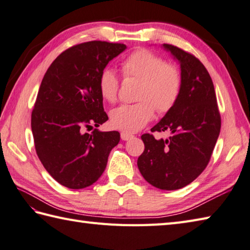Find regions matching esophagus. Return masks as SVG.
Wrapping results in <instances>:
<instances>
[{
    "label": "esophagus",
    "instance_id": "obj_1",
    "mask_svg": "<svg viewBox=\"0 0 250 250\" xmlns=\"http://www.w3.org/2000/svg\"><path fill=\"white\" fill-rule=\"evenodd\" d=\"M133 135L130 134V133H125V132H121V140L122 141H129L131 140Z\"/></svg>",
    "mask_w": 250,
    "mask_h": 250
}]
</instances>
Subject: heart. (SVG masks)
Segmentation results:
<instances>
[{"label": "heart", "instance_id": "heart-1", "mask_svg": "<svg viewBox=\"0 0 250 250\" xmlns=\"http://www.w3.org/2000/svg\"><path fill=\"white\" fill-rule=\"evenodd\" d=\"M125 77L141 81L135 104H122L110 111V125L114 129L133 133L149 122L155 115L167 113L176 104L182 90V75L178 68L167 63L160 56L150 50L139 49L132 52L121 64ZM99 91L107 102H114L119 89L116 73L106 67L100 73Z\"/></svg>", "mask_w": 250, "mask_h": 250}]
</instances>
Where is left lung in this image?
I'll return each mask as SVG.
<instances>
[{
	"mask_svg": "<svg viewBox=\"0 0 250 250\" xmlns=\"http://www.w3.org/2000/svg\"><path fill=\"white\" fill-rule=\"evenodd\" d=\"M180 64L182 90L174 107L151 129L171 132L167 140L143 134L144 152L137 167L146 182L162 190H176L204 171L218 140L221 118L214 83L202 62L176 46L163 44Z\"/></svg>",
	"mask_w": 250,
	"mask_h": 250,
	"instance_id": "8db88e82",
	"label": "left lung"
}]
</instances>
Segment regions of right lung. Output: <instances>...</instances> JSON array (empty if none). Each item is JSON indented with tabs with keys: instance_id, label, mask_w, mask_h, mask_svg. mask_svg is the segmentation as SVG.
<instances>
[{
	"instance_id": "obj_1",
	"label": "right lung",
	"mask_w": 250,
	"mask_h": 250,
	"mask_svg": "<svg viewBox=\"0 0 250 250\" xmlns=\"http://www.w3.org/2000/svg\"><path fill=\"white\" fill-rule=\"evenodd\" d=\"M126 48L92 41L63 51L42 81L32 110L31 128L37 156L52 178L70 189H83L103 174L117 131L91 133L108 120L99 91L100 73Z\"/></svg>"
}]
</instances>
